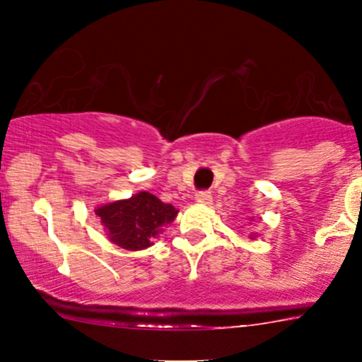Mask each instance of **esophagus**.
I'll return each mask as SVG.
<instances>
[{"label":"esophagus","instance_id":"1","mask_svg":"<svg viewBox=\"0 0 362 362\" xmlns=\"http://www.w3.org/2000/svg\"><path fill=\"white\" fill-rule=\"evenodd\" d=\"M196 202L203 203V204H210L211 203V192L210 191H198L196 192Z\"/></svg>","mask_w":362,"mask_h":362}]
</instances>
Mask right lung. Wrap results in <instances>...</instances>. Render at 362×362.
<instances>
[{
    "label": "right lung",
    "instance_id": "right-lung-1",
    "mask_svg": "<svg viewBox=\"0 0 362 362\" xmlns=\"http://www.w3.org/2000/svg\"><path fill=\"white\" fill-rule=\"evenodd\" d=\"M177 211L151 192H138L129 199L100 206L96 215L115 245L127 250H141L152 245L151 238L158 236L160 228L177 217Z\"/></svg>",
    "mask_w": 362,
    "mask_h": 362
}]
</instances>
